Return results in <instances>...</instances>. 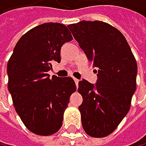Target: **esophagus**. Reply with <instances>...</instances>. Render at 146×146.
<instances>
[{
  "label": "esophagus",
  "instance_id": "obj_1",
  "mask_svg": "<svg viewBox=\"0 0 146 146\" xmlns=\"http://www.w3.org/2000/svg\"><path fill=\"white\" fill-rule=\"evenodd\" d=\"M74 81H75V83H76V85H77V87H78V79L76 78H74Z\"/></svg>",
  "mask_w": 146,
  "mask_h": 146
}]
</instances>
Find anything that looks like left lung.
I'll return each instance as SVG.
<instances>
[{"instance_id": "8db88e82", "label": "left lung", "mask_w": 146, "mask_h": 146, "mask_svg": "<svg viewBox=\"0 0 146 146\" xmlns=\"http://www.w3.org/2000/svg\"><path fill=\"white\" fill-rule=\"evenodd\" d=\"M68 27L98 73L96 85L78 82L83 129L91 137L108 136L130 110L136 90L135 57L123 35L107 23L81 21Z\"/></svg>"}]
</instances>
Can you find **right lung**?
I'll use <instances>...</instances> for the list:
<instances>
[{"mask_svg":"<svg viewBox=\"0 0 146 146\" xmlns=\"http://www.w3.org/2000/svg\"><path fill=\"white\" fill-rule=\"evenodd\" d=\"M73 39L65 25L46 23L19 39L7 64L8 90L25 127L38 135H51L63 123L69 98L76 91L72 78L48 74L60 62V49Z\"/></svg>","mask_w":146,"mask_h":146,"instance_id":"1","label":"right lung"}]
</instances>
